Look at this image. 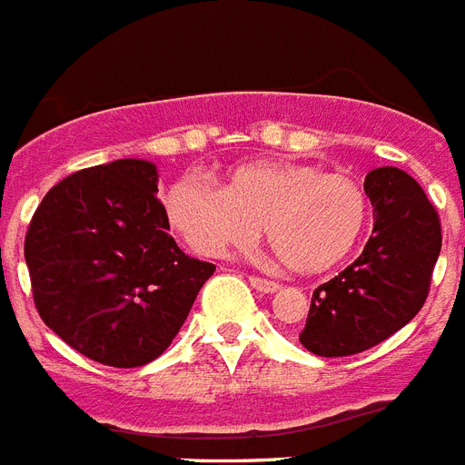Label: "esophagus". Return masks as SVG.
Segmentation results:
<instances>
[{
	"label": "esophagus",
	"mask_w": 465,
	"mask_h": 465,
	"mask_svg": "<svg viewBox=\"0 0 465 465\" xmlns=\"http://www.w3.org/2000/svg\"><path fill=\"white\" fill-rule=\"evenodd\" d=\"M250 283H252V288H256L259 292H276L278 291V283H273V281H266V278L250 276Z\"/></svg>",
	"instance_id": "obj_1"
}]
</instances>
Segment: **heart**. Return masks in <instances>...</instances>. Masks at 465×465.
<instances>
[{
	"label": "heart",
	"mask_w": 465,
	"mask_h": 465,
	"mask_svg": "<svg viewBox=\"0 0 465 465\" xmlns=\"http://www.w3.org/2000/svg\"><path fill=\"white\" fill-rule=\"evenodd\" d=\"M163 203L170 225L203 256L247 250L263 223L269 247L297 273L343 262L367 223L358 182L302 163H244L225 187L187 173L170 184Z\"/></svg>",
	"instance_id": "b5f03b06"
}]
</instances>
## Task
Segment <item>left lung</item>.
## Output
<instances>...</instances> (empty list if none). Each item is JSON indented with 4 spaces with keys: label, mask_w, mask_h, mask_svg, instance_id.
<instances>
[{
    "label": "left lung",
    "mask_w": 465,
    "mask_h": 465,
    "mask_svg": "<svg viewBox=\"0 0 465 465\" xmlns=\"http://www.w3.org/2000/svg\"><path fill=\"white\" fill-rule=\"evenodd\" d=\"M374 228L362 254L312 295L300 343L322 358L355 355L411 322L425 304L441 250L440 215L399 168L367 173Z\"/></svg>",
    "instance_id": "obj_1"
}]
</instances>
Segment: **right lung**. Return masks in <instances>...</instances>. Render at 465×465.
Listing matches in <instances>:
<instances>
[{"label":"right lung","instance_id":"1","mask_svg":"<svg viewBox=\"0 0 465 465\" xmlns=\"http://www.w3.org/2000/svg\"><path fill=\"white\" fill-rule=\"evenodd\" d=\"M151 161L69 174L45 194L25 235L33 300L74 351L141 367L168 351L215 266L177 247Z\"/></svg>","mask_w":465,"mask_h":465}]
</instances>
